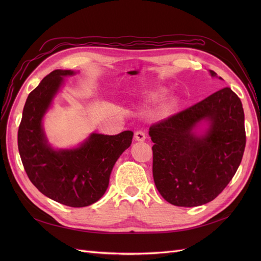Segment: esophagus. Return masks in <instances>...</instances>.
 <instances>
[{
  "instance_id": "34e87169",
  "label": "esophagus",
  "mask_w": 261,
  "mask_h": 261,
  "mask_svg": "<svg viewBox=\"0 0 261 261\" xmlns=\"http://www.w3.org/2000/svg\"><path fill=\"white\" fill-rule=\"evenodd\" d=\"M135 139L137 141H144L146 139V133L144 130H137L135 133Z\"/></svg>"
}]
</instances>
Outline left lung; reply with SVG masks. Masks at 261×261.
<instances>
[{
	"label": "left lung",
	"mask_w": 261,
	"mask_h": 261,
	"mask_svg": "<svg viewBox=\"0 0 261 261\" xmlns=\"http://www.w3.org/2000/svg\"><path fill=\"white\" fill-rule=\"evenodd\" d=\"M212 77L217 74L210 70ZM221 78V77H220ZM208 123L204 133L195 128ZM152 174L158 191L178 207L212 201L238 171L246 145L241 99L225 87L150 126Z\"/></svg>",
	"instance_id": "obj_1"
}]
</instances>
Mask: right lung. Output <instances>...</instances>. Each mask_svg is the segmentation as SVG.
Instances as JSON below:
<instances>
[{
	"label": "right lung",
	"mask_w": 261,
	"mask_h": 261,
	"mask_svg": "<svg viewBox=\"0 0 261 261\" xmlns=\"http://www.w3.org/2000/svg\"><path fill=\"white\" fill-rule=\"evenodd\" d=\"M55 69L29 93L18 128V150L27 175L39 191L68 207L90 206L105 195L112 169L130 144L134 133L109 136L93 133L75 149L54 150L48 144L42 118L65 76Z\"/></svg>",
	"instance_id": "add662e5"
}]
</instances>
